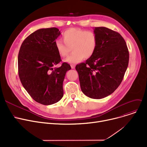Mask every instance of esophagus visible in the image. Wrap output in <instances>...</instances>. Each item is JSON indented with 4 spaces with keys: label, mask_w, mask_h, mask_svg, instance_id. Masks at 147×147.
<instances>
[{
    "label": "esophagus",
    "mask_w": 147,
    "mask_h": 147,
    "mask_svg": "<svg viewBox=\"0 0 147 147\" xmlns=\"http://www.w3.org/2000/svg\"><path fill=\"white\" fill-rule=\"evenodd\" d=\"M71 67L72 69H74L75 68V65L74 64H71Z\"/></svg>",
    "instance_id": "esophagus-1"
}]
</instances>
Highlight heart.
<instances>
[{"mask_svg": "<svg viewBox=\"0 0 147 147\" xmlns=\"http://www.w3.org/2000/svg\"><path fill=\"white\" fill-rule=\"evenodd\" d=\"M62 37L64 42L57 40L55 46L59 56L63 58L66 57L72 49L73 53L65 59L67 63H79L83 58L89 59L96 50L97 36L92 31L72 28L65 31Z\"/></svg>", "mask_w": 147, "mask_h": 147, "instance_id": "1", "label": "heart"}]
</instances>
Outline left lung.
Returning <instances> with one entry per match:
<instances>
[{
    "label": "left lung",
    "mask_w": 147,
    "mask_h": 147,
    "mask_svg": "<svg viewBox=\"0 0 147 147\" xmlns=\"http://www.w3.org/2000/svg\"><path fill=\"white\" fill-rule=\"evenodd\" d=\"M96 50L85 63L76 66L81 90L87 96L101 99L111 95L121 83L129 53L126 42L118 33L104 27H95Z\"/></svg>",
    "instance_id": "obj_1"
}]
</instances>
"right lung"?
Instances as JSON below:
<instances>
[{
    "mask_svg": "<svg viewBox=\"0 0 147 147\" xmlns=\"http://www.w3.org/2000/svg\"><path fill=\"white\" fill-rule=\"evenodd\" d=\"M61 34L55 27L41 28L23 41L18 57V75L28 94L35 101L48 105L58 102L64 94L63 82L71 69L61 62L55 42Z\"/></svg>",
    "mask_w": 147,
    "mask_h": 147,
    "instance_id": "obj_1",
    "label": "right lung"
}]
</instances>
